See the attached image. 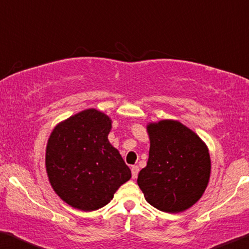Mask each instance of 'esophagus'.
<instances>
[{
  "instance_id": "esophagus-1",
  "label": "esophagus",
  "mask_w": 249,
  "mask_h": 249,
  "mask_svg": "<svg viewBox=\"0 0 249 249\" xmlns=\"http://www.w3.org/2000/svg\"><path fill=\"white\" fill-rule=\"evenodd\" d=\"M131 170H132V178H133V179H136L137 174H139V171H140L139 166H137V165H133Z\"/></svg>"
}]
</instances>
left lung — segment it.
Returning <instances> with one entry per match:
<instances>
[{"mask_svg": "<svg viewBox=\"0 0 249 249\" xmlns=\"http://www.w3.org/2000/svg\"><path fill=\"white\" fill-rule=\"evenodd\" d=\"M146 128L150 152L137 184L151 206L164 213H182L201 198L209 182V151L194 131L178 121L163 120Z\"/></svg>", "mask_w": 249, "mask_h": 249, "instance_id": "left-lung-1", "label": "left lung"}]
</instances>
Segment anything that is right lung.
<instances>
[{"label":"right lung","mask_w":249,"mask_h":249,"mask_svg":"<svg viewBox=\"0 0 249 249\" xmlns=\"http://www.w3.org/2000/svg\"><path fill=\"white\" fill-rule=\"evenodd\" d=\"M112 120L95 108L59 123L46 150L51 187L75 209L94 211L106 206L132 173L108 141Z\"/></svg>","instance_id":"add662e5"}]
</instances>
